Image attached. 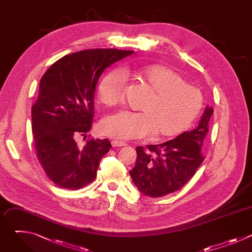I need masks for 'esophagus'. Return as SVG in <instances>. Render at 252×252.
<instances>
[{
	"label": "esophagus",
	"mask_w": 252,
	"mask_h": 252,
	"mask_svg": "<svg viewBox=\"0 0 252 252\" xmlns=\"http://www.w3.org/2000/svg\"><path fill=\"white\" fill-rule=\"evenodd\" d=\"M112 146L114 148H118V147H125L126 146V143L124 141H119V140H113L112 141Z\"/></svg>",
	"instance_id": "obj_1"
}]
</instances>
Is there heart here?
Masks as SVG:
<instances>
[{
    "instance_id": "b5f03b06",
    "label": "heart",
    "mask_w": 252,
    "mask_h": 252,
    "mask_svg": "<svg viewBox=\"0 0 252 252\" xmlns=\"http://www.w3.org/2000/svg\"><path fill=\"white\" fill-rule=\"evenodd\" d=\"M125 73L140 81L151 92L140 105L139 113L122 111L105 118L101 131L117 139L141 138L153 134L157 138L173 137L187 130L200 113L203 97L200 91L189 84L172 69L151 64L126 68ZM125 77L111 71L100 81L97 97L112 107L124 97Z\"/></svg>"
}]
</instances>
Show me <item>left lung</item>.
I'll return each instance as SVG.
<instances>
[{
  "label": "left lung",
  "instance_id": "8db88e82",
  "mask_svg": "<svg viewBox=\"0 0 252 252\" xmlns=\"http://www.w3.org/2000/svg\"><path fill=\"white\" fill-rule=\"evenodd\" d=\"M212 114V107L206 106L196 128L160 145L135 149V165L129 174L142 194L164 196L189 183L204 159L201 147Z\"/></svg>",
  "mask_w": 252,
  "mask_h": 252
}]
</instances>
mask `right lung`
I'll return each mask as SVG.
<instances>
[{
  "mask_svg": "<svg viewBox=\"0 0 252 252\" xmlns=\"http://www.w3.org/2000/svg\"><path fill=\"white\" fill-rule=\"evenodd\" d=\"M133 51L85 50L66 55L53 63L40 82L39 96L32 106V129L37 158L58 187L78 190L94 181L109 139H88L93 126L94 97L102 71Z\"/></svg>",
  "mask_w": 252,
  "mask_h": 252,
  "instance_id": "right-lung-1",
  "label": "right lung"
}]
</instances>
